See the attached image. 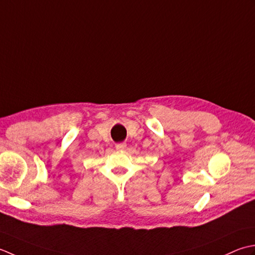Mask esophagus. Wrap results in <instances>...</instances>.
Segmentation results:
<instances>
[{
  "mask_svg": "<svg viewBox=\"0 0 255 255\" xmlns=\"http://www.w3.org/2000/svg\"><path fill=\"white\" fill-rule=\"evenodd\" d=\"M116 147L118 150H124L127 148V144L126 143H120V144H117Z\"/></svg>",
  "mask_w": 255,
  "mask_h": 255,
  "instance_id": "esophagus-1",
  "label": "esophagus"
}]
</instances>
